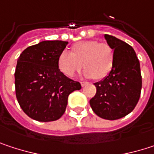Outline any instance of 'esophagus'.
I'll list each match as a JSON object with an SVG mask.
<instances>
[{"instance_id": "34e87169", "label": "esophagus", "mask_w": 154, "mask_h": 154, "mask_svg": "<svg viewBox=\"0 0 154 154\" xmlns=\"http://www.w3.org/2000/svg\"><path fill=\"white\" fill-rule=\"evenodd\" d=\"M88 84H89V83L86 82V81H82V82H81V85H82V86H85V85H88Z\"/></svg>"}]
</instances>
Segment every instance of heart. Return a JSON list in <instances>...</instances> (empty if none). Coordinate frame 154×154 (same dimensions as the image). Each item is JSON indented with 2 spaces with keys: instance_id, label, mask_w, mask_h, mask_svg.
<instances>
[{
  "instance_id": "heart-1",
  "label": "heart",
  "mask_w": 154,
  "mask_h": 154,
  "mask_svg": "<svg viewBox=\"0 0 154 154\" xmlns=\"http://www.w3.org/2000/svg\"><path fill=\"white\" fill-rule=\"evenodd\" d=\"M72 50L73 52L62 51L58 60L59 69L66 76L72 77L83 65L85 68V76L94 79H103L110 72L114 63V51L109 45L83 41L74 45Z\"/></svg>"
}]
</instances>
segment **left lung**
<instances>
[{"label": "left lung", "mask_w": 154, "mask_h": 154, "mask_svg": "<svg viewBox=\"0 0 154 154\" xmlns=\"http://www.w3.org/2000/svg\"><path fill=\"white\" fill-rule=\"evenodd\" d=\"M104 37L114 50V63L107 77L94 84L96 94L90 105L100 118L115 120L127 116L137 106L142 76L134 49L115 36L105 35Z\"/></svg>", "instance_id": "obj_1"}]
</instances>
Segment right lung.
Listing matches in <instances>:
<instances>
[{
  "instance_id": "1",
  "label": "right lung",
  "mask_w": 154,
  "mask_h": 154,
  "mask_svg": "<svg viewBox=\"0 0 154 154\" xmlns=\"http://www.w3.org/2000/svg\"><path fill=\"white\" fill-rule=\"evenodd\" d=\"M67 45L64 41H43L27 47L17 59L16 97L23 111L35 120L59 119L66 110L69 94L81 89L79 82L59 69V56Z\"/></svg>"
}]
</instances>
